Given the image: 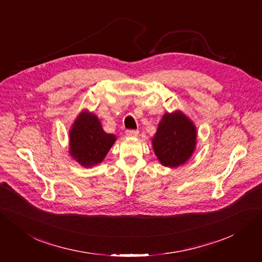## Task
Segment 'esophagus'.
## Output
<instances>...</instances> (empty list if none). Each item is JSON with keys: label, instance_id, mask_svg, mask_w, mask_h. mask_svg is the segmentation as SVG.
Listing matches in <instances>:
<instances>
[{"label": "esophagus", "instance_id": "1", "mask_svg": "<svg viewBox=\"0 0 262 262\" xmlns=\"http://www.w3.org/2000/svg\"><path fill=\"white\" fill-rule=\"evenodd\" d=\"M125 134L128 137H138L139 136V130H126Z\"/></svg>", "mask_w": 262, "mask_h": 262}]
</instances>
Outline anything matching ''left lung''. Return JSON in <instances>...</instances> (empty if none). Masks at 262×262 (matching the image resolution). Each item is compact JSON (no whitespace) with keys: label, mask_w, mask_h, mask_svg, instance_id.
Wrapping results in <instances>:
<instances>
[{"label":"left lung","mask_w":262,"mask_h":262,"mask_svg":"<svg viewBox=\"0 0 262 262\" xmlns=\"http://www.w3.org/2000/svg\"><path fill=\"white\" fill-rule=\"evenodd\" d=\"M195 138V126L184 114H165L152 141L158 161L169 167L186 163L194 150Z\"/></svg>","instance_id":"obj_1"}]
</instances>
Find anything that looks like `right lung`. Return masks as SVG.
Wrapping results in <instances>:
<instances>
[{
	"instance_id": "add662e5",
	"label": "right lung",
	"mask_w": 262,
	"mask_h": 262,
	"mask_svg": "<svg viewBox=\"0 0 262 262\" xmlns=\"http://www.w3.org/2000/svg\"><path fill=\"white\" fill-rule=\"evenodd\" d=\"M115 141L114 134L102 130L96 116L83 112L70 131V153L77 163L91 167L101 163Z\"/></svg>"
}]
</instances>
